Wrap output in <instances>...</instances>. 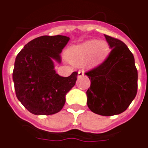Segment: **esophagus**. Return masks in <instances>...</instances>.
Instances as JSON below:
<instances>
[{
  "label": "esophagus",
  "mask_w": 148,
  "mask_h": 148,
  "mask_svg": "<svg viewBox=\"0 0 148 148\" xmlns=\"http://www.w3.org/2000/svg\"><path fill=\"white\" fill-rule=\"evenodd\" d=\"M84 71H82V70H80L78 72V78H80V77H82V76H83L84 75Z\"/></svg>",
  "instance_id": "34e87169"
}]
</instances>
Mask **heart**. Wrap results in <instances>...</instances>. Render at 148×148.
<instances>
[{
  "label": "heart",
  "instance_id": "b5f03b06",
  "mask_svg": "<svg viewBox=\"0 0 148 148\" xmlns=\"http://www.w3.org/2000/svg\"><path fill=\"white\" fill-rule=\"evenodd\" d=\"M110 47L105 41L90 39L81 44L74 45L66 51V57L72 63L90 68L99 66L108 56Z\"/></svg>",
  "mask_w": 148,
  "mask_h": 148
}]
</instances>
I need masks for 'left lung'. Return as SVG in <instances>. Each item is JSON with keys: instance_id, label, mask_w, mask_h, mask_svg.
<instances>
[{"instance_id": "8db88e82", "label": "left lung", "mask_w": 148, "mask_h": 148, "mask_svg": "<svg viewBox=\"0 0 148 148\" xmlns=\"http://www.w3.org/2000/svg\"><path fill=\"white\" fill-rule=\"evenodd\" d=\"M111 51L103 63L86 73L91 85L87 106L101 116L125 111L137 95V70L134 57L122 41L104 35Z\"/></svg>"}]
</instances>
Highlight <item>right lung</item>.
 Returning <instances> with one entry per match:
<instances>
[{"mask_svg": "<svg viewBox=\"0 0 148 148\" xmlns=\"http://www.w3.org/2000/svg\"><path fill=\"white\" fill-rule=\"evenodd\" d=\"M69 41L63 35H44L32 40L18 54L13 81L16 97L35 115H51L61 110L67 92L77 79L76 72L62 77L54 62L61 63L60 53Z\"/></svg>", "mask_w": 148, "mask_h": 148, "instance_id": "add662e5", "label": "right lung"}]
</instances>
